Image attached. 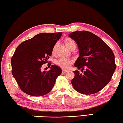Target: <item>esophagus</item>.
<instances>
[{
    "label": "esophagus",
    "mask_w": 123,
    "mask_h": 123,
    "mask_svg": "<svg viewBox=\"0 0 123 123\" xmlns=\"http://www.w3.org/2000/svg\"><path fill=\"white\" fill-rule=\"evenodd\" d=\"M68 71V70H64V69L62 70V73H66V72H67Z\"/></svg>",
    "instance_id": "1"
}]
</instances>
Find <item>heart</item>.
Listing matches in <instances>:
<instances>
[{
	"label": "heart",
	"instance_id": "1",
	"mask_svg": "<svg viewBox=\"0 0 123 123\" xmlns=\"http://www.w3.org/2000/svg\"><path fill=\"white\" fill-rule=\"evenodd\" d=\"M64 43L66 44L68 48L71 50H74L75 49L76 47V43L72 39V38L69 37H66L65 39H64ZM57 44H55L54 46L53 47L52 50V53L53 55H55L56 47H57ZM73 63V61L70 59H68V58H59V59L55 60V64L57 66H59L63 69H68L71 65H72Z\"/></svg>",
	"mask_w": 123,
	"mask_h": 123
}]
</instances>
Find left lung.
I'll use <instances>...</instances> for the list:
<instances>
[{"mask_svg":"<svg viewBox=\"0 0 123 123\" xmlns=\"http://www.w3.org/2000/svg\"><path fill=\"white\" fill-rule=\"evenodd\" d=\"M70 38L78 45L79 57L74 64L75 71L71 81L73 87L79 93L92 94L100 91L110 81L116 70L115 55L110 47L91 32L75 31Z\"/></svg>","mask_w":123,"mask_h":123,"instance_id":"left-lung-1","label":"left lung"}]
</instances>
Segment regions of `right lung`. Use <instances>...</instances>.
Listing matches in <instances>:
<instances>
[{
  "label": "right lung",
  "mask_w": 123,
  "mask_h": 123,
  "mask_svg": "<svg viewBox=\"0 0 123 123\" xmlns=\"http://www.w3.org/2000/svg\"><path fill=\"white\" fill-rule=\"evenodd\" d=\"M62 34V32L37 34L17 47L11 61L12 74L21 91L25 93L42 96L52 89L62 69L53 65L50 70L42 71V67L48 62L53 47ZM51 65V63L48 64Z\"/></svg>",
  "instance_id": "1"
}]
</instances>
